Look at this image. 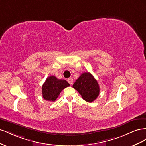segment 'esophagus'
Masks as SVG:
<instances>
[{
    "instance_id": "1",
    "label": "esophagus",
    "mask_w": 146,
    "mask_h": 146,
    "mask_svg": "<svg viewBox=\"0 0 146 146\" xmlns=\"http://www.w3.org/2000/svg\"><path fill=\"white\" fill-rule=\"evenodd\" d=\"M68 83H69V84H70V85H71V84L73 83V82H74V80H73V78H69L68 79Z\"/></svg>"
}]
</instances>
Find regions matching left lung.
Instances as JSON below:
<instances>
[{"label":"left lung","instance_id":"obj_1","mask_svg":"<svg viewBox=\"0 0 146 146\" xmlns=\"http://www.w3.org/2000/svg\"><path fill=\"white\" fill-rule=\"evenodd\" d=\"M72 86L88 102H93L99 94L100 88L98 81L90 72L82 74Z\"/></svg>","mask_w":146,"mask_h":146}]
</instances>
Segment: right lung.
I'll list each match as a JSON object with an SVG mask.
<instances>
[{"mask_svg": "<svg viewBox=\"0 0 146 146\" xmlns=\"http://www.w3.org/2000/svg\"><path fill=\"white\" fill-rule=\"evenodd\" d=\"M69 85V83L65 80L58 79L54 76L48 77L42 86V98L46 100L54 102L61 91Z\"/></svg>", "mask_w": 146, "mask_h": 146, "instance_id": "add662e5", "label": "right lung"}]
</instances>
